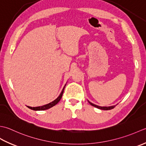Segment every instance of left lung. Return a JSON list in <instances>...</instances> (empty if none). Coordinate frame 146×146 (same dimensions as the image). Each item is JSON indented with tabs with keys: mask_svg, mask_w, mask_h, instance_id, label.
I'll return each instance as SVG.
<instances>
[{
	"mask_svg": "<svg viewBox=\"0 0 146 146\" xmlns=\"http://www.w3.org/2000/svg\"><path fill=\"white\" fill-rule=\"evenodd\" d=\"M88 102L90 103V104L91 105H92V106H94V107H96V108H99V109H101V110H111V109H113V108H114L115 107V106L114 105V106H103V107H102V106H97V105H94V104H93L92 103H91L90 102H89L88 101Z\"/></svg>",
	"mask_w": 146,
	"mask_h": 146,
	"instance_id": "8db88e82",
	"label": "left lung"
}]
</instances>
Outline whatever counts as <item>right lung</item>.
Segmentation results:
<instances>
[{
    "label": "right lung",
    "instance_id": "add662e5",
    "mask_svg": "<svg viewBox=\"0 0 146 146\" xmlns=\"http://www.w3.org/2000/svg\"><path fill=\"white\" fill-rule=\"evenodd\" d=\"M64 88H65V86L64 88H63V90H62V92L59 95V96L56 98V100H55L53 102L50 103L48 104H47V105H43V106H38V107H31V106H28L29 109L33 110H36V111H40V110H48L50 108H52L53 106H55V105H56L58 102L60 100L62 96V95H63V93H64Z\"/></svg>",
    "mask_w": 146,
    "mask_h": 146
}]
</instances>
